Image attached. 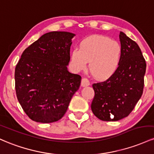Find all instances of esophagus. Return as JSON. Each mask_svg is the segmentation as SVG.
Masks as SVG:
<instances>
[{
	"instance_id": "esophagus-1",
	"label": "esophagus",
	"mask_w": 154,
	"mask_h": 154,
	"mask_svg": "<svg viewBox=\"0 0 154 154\" xmlns=\"http://www.w3.org/2000/svg\"><path fill=\"white\" fill-rule=\"evenodd\" d=\"M89 85H90V82H89V81L87 79H85V78L82 79V86H83V87H85V86H88Z\"/></svg>"
}]
</instances>
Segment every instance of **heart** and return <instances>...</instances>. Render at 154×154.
I'll return each instance as SVG.
<instances>
[{"mask_svg":"<svg viewBox=\"0 0 154 154\" xmlns=\"http://www.w3.org/2000/svg\"><path fill=\"white\" fill-rule=\"evenodd\" d=\"M122 49L118 42L101 35H93L81 41L79 49L71 53V63L76 71L85 70L89 62L90 72L96 79L104 80L118 68Z\"/></svg>","mask_w":154,"mask_h":154,"instance_id":"1","label":"heart"}]
</instances>
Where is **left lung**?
I'll use <instances>...</instances> for the list:
<instances>
[{
  "instance_id": "obj_1",
  "label": "left lung",
  "mask_w": 154,
  "mask_h": 154,
  "mask_svg": "<svg viewBox=\"0 0 154 154\" xmlns=\"http://www.w3.org/2000/svg\"><path fill=\"white\" fill-rule=\"evenodd\" d=\"M120 63L109 79L92 85L94 97L91 108L95 116L105 122L127 117L143 94L146 63L137 43L120 32Z\"/></svg>"
}]
</instances>
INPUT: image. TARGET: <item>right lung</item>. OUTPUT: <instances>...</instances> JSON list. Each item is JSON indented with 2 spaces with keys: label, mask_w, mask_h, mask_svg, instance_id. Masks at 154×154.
<instances>
[{
  "label": "right lung",
  "mask_w": 154,
  "mask_h": 154,
  "mask_svg": "<svg viewBox=\"0 0 154 154\" xmlns=\"http://www.w3.org/2000/svg\"><path fill=\"white\" fill-rule=\"evenodd\" d=\"M66 31L45 33L26 49L15 68V89L22 109L32 121L57 122L81 85L68 70L72 38Z\"/></svg>",
  "instance_id": "1"
}]
</instances>
